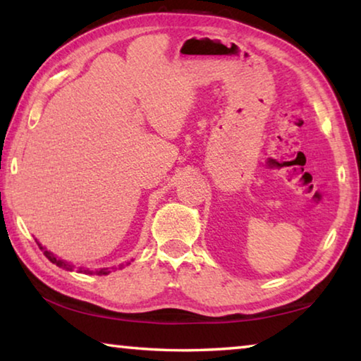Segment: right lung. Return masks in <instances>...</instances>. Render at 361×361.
Listing matches in <instances>:
<instances>
[{
    "instance_id": "add662e5",
    "label": "right lung",
    "mask_w": 361,
    "mask_h": 361,
    "mask_svg": "<svg viewBox=\"0 0 361 361\" xmlns=\"http://www.w3.org/2000/svg\"><path fill=\"white\" fill-rule=\"evenodd\" d=\"M38 245H39V248H41V252L44 253L46 258H47L49 261H51V262H54V264H56V266H59V267H63V269H66V271H73V269H75V266L70 264V262H66V261H63V259H59V258H56V256H54L51 252H47V250H46L44 247H42L41 243H38ZM127 264H130V262H126V266H127ZM122 267H124V264H119L118 267H111V269L114 271V269H122ZM111 269H109V267H105V269H100V271H85L84 267H79V269H78V272H84V274H95V276H108V274L111 272Z\"/></svg>"
}]
</instances>
